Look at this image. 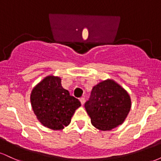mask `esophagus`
I'll use <instances>...</instances> for the list:
<instances>
[{
    "label": "esophagus",
    "instance_id": "obj_1",
    "mask_svg": "<svg viewBox=\"0 0 161 161\" xmlns=\"http://www.w3.org/2000/svg\"><path fill=\"white\" fill-rule=\"evenodd\" d=\"M79 101H80L81 104H82V105H83L85 104V97H82L79 98Z\"/></svg>",
    "mask_w": 161,
    "mask_h": 161
}]
</instances>
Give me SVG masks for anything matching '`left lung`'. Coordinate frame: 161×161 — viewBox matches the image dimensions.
Segmentation results:
<instances>
[{
    "label": "left lung",
    "mask_w": 161,
    "mask_h": 161,
    "mask_svg": "<svg viewBox=\"0 0 161 161\" xmlns=\"http://www.w3.org/2000/svg\"><path fill=\"white\" fill-rule=\"evenodd\" d=\"M131 105L128 92L115 81L107 79L93 87L85 108L92 125L99 130L108 131L124 122Z\"/></svg>",
    "instance_id": "left-lung-1"
}]
</instances>
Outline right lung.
<instances>
[{"label": "right lung", "instance_id": "right-lung-1", "mask_svg": "<svg viewBox=\"0 0 161 161\" xmlns=\"http://www.w3.org/2000/svg\"><path fill=\"white\" fill-rule=\"evenodd\" d=\"M34 114L44 126L61 130L71 122L80 101L61 86V79L48 75L33 88L30 96Z\"/></svg>", "mask_w": 161, "mask_h": 161}]
</instances>
